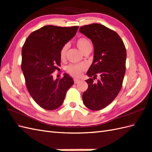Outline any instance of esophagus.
Segmentation results:
<instances>
[{"label":"esophagus","instance_id":"obj_1","mask_svg":"<svg viewBox=\"0 0 152 152\" xmlns=\"http://www.w3.org/2000/svg\"><path fill=\"white\" fill-rule=\"evenodd\" d=\"M74 83H78L80 82V80L75 78V79H74Z\"/></svg>","mask_w":152,"mask_h":152}]
</instances>
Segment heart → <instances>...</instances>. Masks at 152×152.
<instances>
[{
    "instance_id": "1",
    "label": "heart",
    "mask_w": 152,
    "mask_h": 152,
    "mask_svg": "<svg viewBox=\"0 0 152 152\" xmlns=\"http://www.w3.org/2000/svg\"><path fill=\"white\" fill-rule=\"evenodd\" d=\"M76 44L78 49L83 53L84 51L89 49H92V45L88 38L85 37H82L78 38L76 42ZM68 49V45L65 44L61 48L60 51V57L61 59H64L65 57L66 53ZM85 69V66L83 65H77V64H70L66 67V71L70 75L74 77H79L82 74V72Z\"/></svg>"
}]
</instances>
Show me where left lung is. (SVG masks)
Returning a JSON list of instances; mask_svg holds the SVG:
<instances>
[{
    "label": "left lung",
    "instance_id": "1",
    "mask_svg": "<svg viewBox=\"0 0 152 152\" xmlns=\"http://www.w3.org/2000/svg\"><path fill=\"white\" fill-rule=\"evenodd\" d=\"M80 32L91 40L94 59L87 72L88 88L83 93V102L92 110L109 105L120 91L125 73L127 52L118 34L99 23L84 25ZM100 79L94 82L96 76ZM93 78H92V77Z\"/></svg>",
    "mask_w": 152,
    "mask_h": 152
}]
</instances>
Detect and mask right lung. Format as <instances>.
<instances>
[{
  "label": "right lung",
  "mask_w": 152,
  "mask_h": 152,
  "mask_svg": "<svg viewBox=\"0 0 152 152\" xmlns=\"http://www.w3.org/2000/svg\"><path fill=\"white\" fill-rule=\"evenodd\" d=\"M78 27L46 25L33 32L23 46L21 66L25 84L32 98L45 110L59 108L74 84L68 74L56 80L52 74L61 64V48L75 36Z\"/></svg>",
  "instance_id": "1"
}]
</instances>
